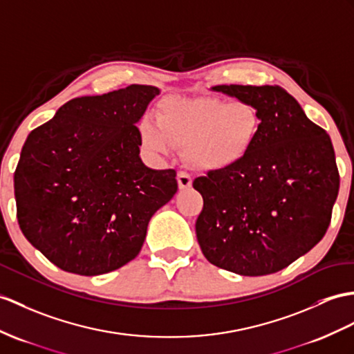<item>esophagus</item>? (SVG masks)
<instances>
[{"label": "esophagus", "instance_id": "34e87169", "mask_svg": "<svg viewBox=\"0 0 354 354\" xmlns=\"http://www.w3.org/2000/svg\"><path fill=\"white\" fill-rule=\"evenodd\" d=\"M177 183L180 191H185V189H189L192 186V178L186 172H178L177 174Z\"/></svg>", "mask_w": 354, "mask_h": 354}]
</instances>
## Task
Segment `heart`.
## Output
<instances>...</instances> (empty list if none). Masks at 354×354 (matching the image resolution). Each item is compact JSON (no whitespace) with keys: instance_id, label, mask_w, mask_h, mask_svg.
Instances as JSON below:
<instances>
[{"instance_id":"1","label":"heart","mask_w":354,"mask_h":354,"mask_svg":"<svg viewBox=\"0 0 354 354\" xmlns=\"http://www.w3.org/2000/svg\"><path fill=\"white\" fill-rule=\"evenodd\" d=\"M260 127V111L248 100L176 96L160 103L158 118L144 117L138 131L151 154L167 156L174 145H183L189 165L218 172L248 156Z\"/></svg>"}]
</instances>
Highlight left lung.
<instances>
[{"label": "left lung", "instance_id": "8db88e82", "mask_svg": "<svg viewBox=\"0 0 354 354\" xmlns=\"http://www.w3.org/2000/svg\"><path fill=\"white\" fill-rule=\"evenodd\" d=\"M212 90L254 103L261 127L239 165L194 180L204 200L198 243L221 269L243 277L279 272L311 251L330 223L339 191L330 136L278 85Z\"/></svg>", "mask_w": 354, "mask_h": 354}]
</instances>
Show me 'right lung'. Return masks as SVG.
Returning <instances> with one entry per match:
<instances>
[{"label": "right lung", "instance_id": "add662e5", "mask_svg": "<svg viewBox=\"0 0 354 354\" xmlns=\"http://www.w3.org/2000/svg\"><path fill=\"white\" fill-rule=\"evenodd\" d=\"M160 94L132 84L68 100L25 141L15 171L25 239L64 272L96 277L140 254L151 216L177 192L174 169L140 156L136 124Z\"/></svg>", "mask_w": 354, "mask_h": 354}]
</instances>
